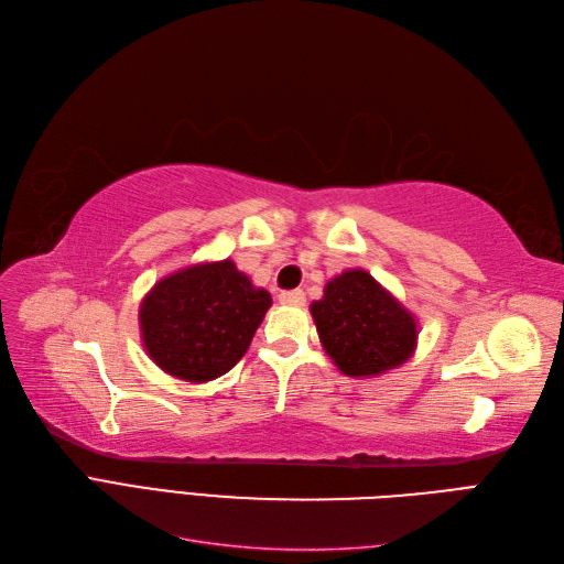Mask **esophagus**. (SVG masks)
Returning a JSON list of instances; mask_svg holds the SVG:
<instances>
[{
  "label": "esophagus",
  "instance_id": "34e87169",
  "mask_svg": "<svg viewBox=\"0 0 564 564\" xmlns=\"http://www.w3.org/2000/svg\"><path fill=\"white\" fill-rule=\"evenodd\" d=\"M279 302L285 304V306H304L306 297H304L302 290H288V293L279 295Z\"/></svg>",
  "mask_w": 564,
  "mask_h": 564
}]
</instances>
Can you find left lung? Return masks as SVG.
Segmentation results:
<instances>
[{
  "instance_id": "1",
  "label": "left lung",
  "mask_w": 564,
  "mask_h": 564,
  "mask_svg": "<svg viewBox=\"0 0 564 564\" xmlns=\"http://www.w3.org/2000/svg\"><path fill=\"white\" fill-rule=\"evenodd\" d=\"M325 354L349 377L393 370L416 349V318L366 269L341 271L312 302Z\"/></svg>"
}]
</instances>
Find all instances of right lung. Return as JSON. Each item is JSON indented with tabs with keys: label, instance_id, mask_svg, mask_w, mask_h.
<instances>
[{
	"label": "right lung",
	"instance_id": "1",
	"mask_svg": "<svg viewBox=\"0 0 564 564\" xmlns=\"http://www.w3.org/2000/svg\"><path fill=\"white\" fill-rule=\"evenodd\" d=\"M269 306L267 290L231 260L185 267L140 302L144 351L163 372L204 384L243 358Z\"/></svg>",
	"mask_w": 564,
	"mask_h": 564
}]
</instances>
